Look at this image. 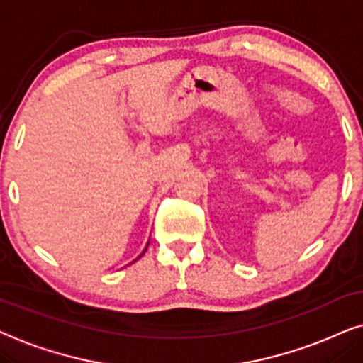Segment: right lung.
Here are the masks:
<instances>
[{
    "label": "right lung",
    "instance_id": "add662e5",
    "mask_svg": "<svg viewBox=\"0 0 363 363\" xmlns=\"http://www.w3.org/2000/svg\"><path fill=\"white\" fill-rule=\"evenodd\" d=\"M143 254H144V252H143ZM143 254H141V255H143ZM141 255H139V257H141ZM139 257H138V259H139Z\"/></svg>",
    "mask_w": 363,
    "mask_h": 363
}]
</instances>
